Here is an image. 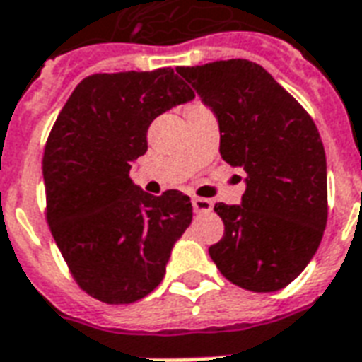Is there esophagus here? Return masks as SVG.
<instances>
[{"label":"esophagus","mask_w":362,"mask_h":362,"mask_svg":"<svg viewBox=\"0 0 362 362\" xmlns=\"http://www.w3.org/2000/svg\"><path fill=\"white\" fill-rule=\"evenodd\" d=\"M192 205H194L195 213H209V211H213V202L211 199H203V197H194Z\"/></svg>","instance_id":"esophagus-1"}]
</instances>
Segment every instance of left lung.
I'll return each instance as SVG.
<instances>
[{"instance_id":"8db88e82","label":"left lung","mask_w":362,"mask_h":362,"mask_svg":"<svg viewBox=\"0 0 362 362\" xmlns=\"http://www.w3.org/2000/svg\"><path fill=\"white\" fill-rule=\"evenodd\" d=\"M176 72L215 113L222 159L247 174L240 205H215L224 235L209 255L243 290H282L310 263L326 228L320 134L303 107L247 59Z\"/></svg>"}]
</instances>
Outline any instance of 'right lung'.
Wrapping results in <instances>:
<instances>
[{
  "label": "right lung",
  "mask_w": 362,
  "mask_h": 362,
  "mask_svg": "<svg viewBox=\"0 0 362 362\" xmlns=\"http://www.w3.org/2000/svg\"><path fill=\"white\" fill-rule=\"evenodd\" d=\"M194 98L173 69L92 74L53 124L44 151L47 224L74 280L103 303L151 293L192 222L188 195L146 194L128 173L147 151L149 124Z\"/></svg>",
  "instance_id": "obj_1"
}]
</instances>
